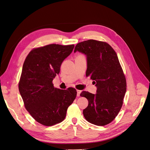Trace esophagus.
I'll list each match as a JSON object with an SVG mask.
<instances>
[{"label":"esophagus","mask_w":150,"mask_h":150,"mask_svg":"<svg viewBox=\"0 0 150 150\" xmlns=\"http://www.w3.org/2000/svg\"><path fill=\"white\" fill-rule=\"evenodd\" d=\"M76 92H77V96H79V95H80V93H81V91H79V90H76Z\"/></svg>","instance_id":"34e87169"}]
</instances>
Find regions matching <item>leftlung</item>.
<instances>
[{
    "mask_svg": "<svg viewBox=\"0 0 150 150\" xmlns=\"http://www.w3.org/2000/svg\"><path fill=\"white\" fill-rule=\"evenodd\" d=\"M87 57L86 76L94 80L96 93L83 91L80 96L88 104L83 115L90 123L104 126L112 122L123 104L127 82L119 59L112 47L104 42L88 40L78 43L74 52Z\"/></svg>",
    "mask_w": 150,
    "mask_h": 150,
    "instance_id": "8db88e82",
    "label": "left lung"
}]
</instances>
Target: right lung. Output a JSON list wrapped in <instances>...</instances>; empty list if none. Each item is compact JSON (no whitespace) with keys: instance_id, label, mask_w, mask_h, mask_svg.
<instances>
[{"instance_id":"obj_1","label":"right lung","mask_w":150,"mask_h":150,"mask_svg":"<svg viewBox=\"0 0 150 150\" xmlns=\"http://www.w3.org/2000/svg\"><path fill=\"white\" fill-rule=\"evenodd\" d=\"M74 45H48L34 48L24 62L18 90L27 111L38 123L52 126L62 122L76 96V89L55 88L53 79Z\"/></svg>"}]
</instances>
